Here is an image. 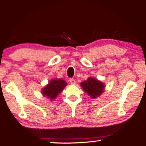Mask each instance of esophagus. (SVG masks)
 Listing matches in <instances>:
<instances>
[{
    "mask_svg": "<svg viewBox=\"0 0 146 146\" xmlns=\"http://www.w3.org/2000/svg\"><path fill=\"white\" fill-rule=\"evenodd\" d=\"M70 82H71V84H75V80L74 79L71 78V79H70Z\"/></svg>",
    "mask_w": 146,
    "mask_h": 146,
    "instance_id": "obj_1",
    "label": "esophagus"
}]
</instances>
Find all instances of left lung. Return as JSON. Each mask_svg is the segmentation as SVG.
<instances>
[{"label": "left lung", "mask_w": 146, "mask_h": 146, "mask_svg": "<svg viewBox=\"0 0 146 146\" xmlns=\"http://www.w3.org/2000/svg\"><path fill=\"white\" fill-rule=\"evenodd\" d=\"M82 88L92 98L95 99L101 95L104 91V85L102 82L94 78H88L87 81H84L81 84Z\"/></svg>", "instance_id": "1"}]
</instances>
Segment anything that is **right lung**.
<instances>
[{"label":"right lung","mask_w":146,"mask_h":146,"mask_svg":"<svg viewBox=\"0 0 146 146\" xmlns=\"http://www.w3.org/2000/svg\"><path fill=\"white\" fill-rule=\"evenodd\" d=\"M66 86L67 82L62 79H53L42 90V94L44 96H47L50 100H54Z\"/></svg>","instance_id":"add662e5"}]
</instances>
